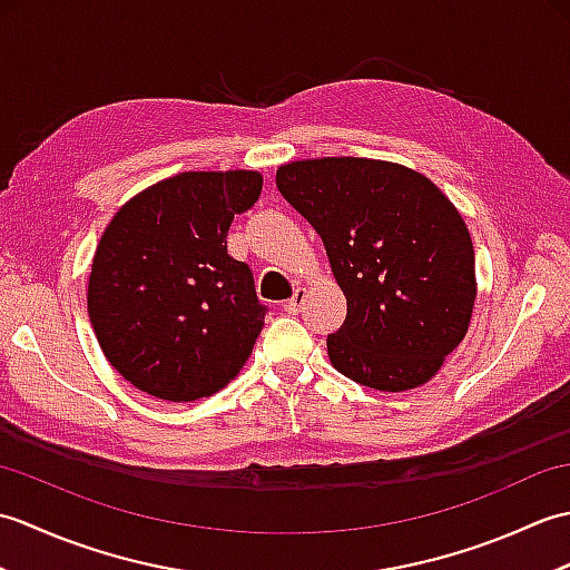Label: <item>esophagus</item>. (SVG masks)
Wrapping results in <instances>:
<instances>
[{
    "label": "esophagus",
    "instance_id": "1",
    "mask_svg": "<svg viewBox=\"0 0 570 570\" xmlns=\"http://www.w3.org/2000/svg\"><path fill=\"white\" fill-rule=\"evenodd\" d=\"M306 296H308L306 288H304V286H298L296 292H294V296L288 298V301H284V311H286V313H294V316H296V313L301 311V306L306 304Z\"/></svg>",
    "mask_w": 570,
    "mask_h": 570
}]
</instances>
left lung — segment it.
<instances>
[{"instance_id": "obj_1", "label": "left lung", "mask_w": 570, "mask_h": 570, "mask_svg": "<svg viewBox=\"0 0 570 570\" xmlns=\"http://www.w3.org/2000/svg\"><path fill=\"white\" fill-rule=\"evenodd\" d=\"M276 188L321 235L347 316L328 335L337 372L380 392L439 374L475 306V252L441 188L402 164L323 156L278 166Z\"/></svg>"}]
</instances>
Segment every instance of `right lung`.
<instances>
[{"instance_id": "right-lung-1", "label": "right lung", "mask_w": 570, "mask_h": 570, "mask_svg": "<svg viewBox=\"0 0 570 570\" xmlns=\"http://www.w3.org/2000/svg\"><path fill=\"white\" fill-rule=\"evenodd\" d=\"M259 171H186L115 213L95 249L88 316L122 377L166 402L233 382L266 308L245 262L227 254L237 213L259 200Z\"/></svg>"}]
</instances>
